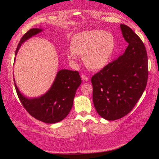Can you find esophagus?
<instances>
[{"instance_id":"obj_1","label":"esophagus","mask_w":159,"mask_h":159,"mask_svg":"<svg viewBox=\"0 0 159 159\" xmlns=\"http://www.w3.org/2000/svg\"><path fill=\"white\" fill-rule=\"evenodd\" d=\"M81 79H82L83 81H88L89 80V78L85 75H81Z\"/></svg>"}]
</instances>
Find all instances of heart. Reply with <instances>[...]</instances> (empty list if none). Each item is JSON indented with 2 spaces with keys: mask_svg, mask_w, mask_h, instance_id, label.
<instances>
[{
  "mask_svg": "<svg viewBox=\"0 0 159 159\" xmlns=\"http://www.w3.org/2000/svg\"><path fill=\"white\" fill-rule=\"evenodd\" d=\"M115 50V40L110 33L102 30H88L77 33L71 37L70 50L67 56L75 61L77 56H83L88 68L98 71L109 62Z\"/></svg>",
  "mask_w": 159,
  "mask_h": 159,
  "instance_id": "1",
  "label": "heart"
}]
</instances>
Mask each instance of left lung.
<instances>
[{"label": "left lung", "mask_w": 159, "mask_h": 159, "mask_svg": "<svg viewBox=\"0 0 159 159\" xmlns=\"http://www.w3.org/2000/svg\"><path fill=\"white\" fill-rule=\"evenodd\" d=\"M129 45L124 54L91 78L94 107L109 121L122 118L136 105L148 79L147 53L141 39L131 28L120 25Z\"/></svg>", "instance_id": "1"}]
</instances>
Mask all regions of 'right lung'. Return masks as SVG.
<instances>
[{"label":"right lung","mask_w":159,"mask_h":159,"mask_svg":"<svg viewBox=\"0 0 159 159\" xmlns=\"http://www.w3.org/2000/svg\"><path fill=\"white\" fill-rule=\"evenodd\" d=\"M42 31L40 28H32L25 33L17 46L15 55L23 42ZM81 83L78 71L61 70L57 72L50 89L40 98L28 99L20 92L15 81L14 85L22 105L31 116L46 123H55L69 114L76 90Z\"/></svg>","instance_id":"1"}]
</instances>
